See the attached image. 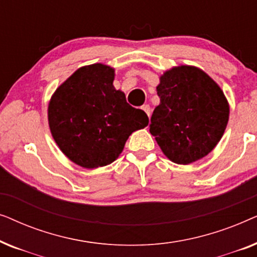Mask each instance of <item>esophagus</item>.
<instances>
[{
  "label": "esophagus",
  "mask_w": 257,
  "mask_h": 257,
  "mask_svg": "<svg viewBox=\"0 0 257 257\" xmlns=\"http://www.w3.org/2000/svg\"><path fill=\"white\" fill-rule=\"evenodd\" d=\"M142 108L146 112V114L150 117V115H151V107H150V105H147V104L146 105H143Z\"/></svg>",
  "instance_id": "1"
}]
</instances>
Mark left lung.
Instances as JSON below:
<instances>
[{"mask_svg":"<svg viewBox=\"0 0 257 257\" xmlns=\"http://www.w3.org/2000/svg\"><path fill=\"white\" fill-rule=\"evenodd\" d=\"M157 92L160 104L151 117L150 132L165 156L188 165L212 152L229 119L220 86L201 69L181 65L164 72Z\"/></svg>","mask_w":257,"mask_h":257,"instance_id":"8db88e82","label":"left lung"}]
</instances>
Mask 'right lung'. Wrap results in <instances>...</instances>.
<instances>
[{"label": "right lung", "instance_id": "right-lung-1", "mask_svg": "<svg viewBox=\"0 0 257 257\" xmlns=\"http://www.w3.org/2000/svg\"><path fill=\"white\" fill-rule=\"evenodd\" d=\"M113 79L111 66H82L58 86L49 103V127L56 144L84 168L113 163L132 132L149 125L147 114L127 104Z\"/></svg>", "mask_w": 257, "mask_h": 257}]
</instances>
